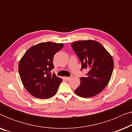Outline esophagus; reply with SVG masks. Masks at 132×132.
<instances>
[{"mask_svg":"<svg viewBox=\"0 0 132 132\" xmlns=\"http://www.w3.org/2000/svg\"><path fill=\"white\" fill-rule=\"evenodd\" d=\"M64 79L67 80H70V79H71V77H64Z\"/></svg>","mask_w":132,"mask_h":132,"instance_id":"1","label":"esophagus"}]
</instances>
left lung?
Listing matches in <instances>:
<instances>
[{
    "instance_id": "8db88e82",
    "label": "left lung",
    "mask_w": 132,
    "mask_h": 132,
    "mask_svg": "<svg viewBox=\"0 0 132 132\" xmlns=\"http://www.w3.org/2000/svg\"><path fill=\"white\" fill-rule=\"evenodd\" d=\"M71 45L82 63L81 70H88L86 77H80V85L75 91V93L84 98L98 94L111 78L113 69L112 57L96 41H78Z\"/></svg>"
}]
</instances>
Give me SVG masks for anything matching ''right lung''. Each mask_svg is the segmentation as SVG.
I'll use <instances>...</instances> for the list:
<instances>
[{"instance_id": "obj_1", "label": "right lung", "mask_w": 132, "mask_h": 132, "mask_svg": "<svg viewBox=\"0 0 132 132\" xmlns=\"http://www.w3.org/2000/svg\"><path fill=\"white\" fill-rule=\"evenodd\" d=\"M63 47L62 43H39L29 48L19 61L21 82L34 97L47 99L56 93L62 79L50 71L54 68V55Z\"/></svg>"}]
</instances>
